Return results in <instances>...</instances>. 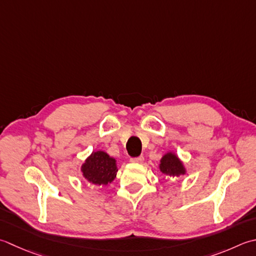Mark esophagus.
<instances>
[{"label": "esophagus", "instance_id": "obj_1", "mask_svg": "<svg viewBox=\"0 0 256 256\" xmlns=\"http://www.w3.org/2000/svg\"><path fill=\"white\" fill-rule=\"evenodd\" d=\"M144 161V158L143 156H138V158H131V162L133 163H142Z\"/></svg>", "mask_w": 256, "mask_h": 256}]
</instances>
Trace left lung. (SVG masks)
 <instances>
[{
	"label": "left lung",
	"instance_id": "1",
	"mask_svg": "<svg viewBox=\"0 0 256 256\" xmlns=\"http://www.w3.org/2000/svg\"><path fill=\"white\" fill-rule=\"evenodd\" d=\"M158 168L162 174L166 175L168 178L172 180L173 178H178L186 174V168L181 161V158L178 156V154L171 151L165 153L162 158L160 160Z\"/></svg>",
	"mask_w": 256,
	"mask_h": 256
}]
</instances>
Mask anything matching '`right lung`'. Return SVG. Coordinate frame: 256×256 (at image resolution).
I'll use <instances>...</instances> for the list:
<instances>
[{
    "label": "right lung",
    "mask_w": 256,
    "mask_h": 256,
    "mask_svg": "<svg viewBox=\"0 0 256 256\" xmlns=\"http://www.w3.org/2000/svg\"><path fill=\"white\" fill-rule=\"evenodd\" d=\"M81 173L85 181L90 184L105 186L116 178V160L101 150L93 151L85 158L81 166Z\"/></svg>",
    "instance_id": "add662e5"
}]
</instances>
